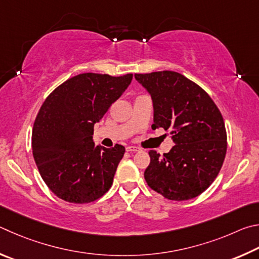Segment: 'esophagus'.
I'll return each mask as SVG.
<instances>
[{
  "instance_id": "34e87169",
  "label": "esophagus",
  "mask_w": 259,
  "mask_h": 259,
  "mask_svg": "<svg viewBox=\"0 0 259 259\" xmlns=\"http://www.w3.org/2000/svg\"><path fill=\"white\" fill-rule=\"evenodd\" d=\"M126 151H128V152H137V151H139V148L133 147V146H130V147L126 148Z\"/></svg>"
}]
</instances>
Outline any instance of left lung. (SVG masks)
<instances>
[{"instance_id":"obj_1","label":"left lung","mask_w":259,"mask_h":259,"mask_svg":"<svg viewBox=\"0 0 259 259\" xmlns=\"http://www.w3.org/2000/svg\"><path fill=\"white\" fill-rule=\"evenodd\" d=\"M153 102L152 128H164L175 146L160 156L149 151L144 179L169 200L196 198L214 182L223 165L228 137L215 102L194 81L170 70L135 74Z\"/></svg>"}]
</instances>
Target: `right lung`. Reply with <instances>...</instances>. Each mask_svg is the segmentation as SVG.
I'll use <instances>...</instances> for the list:
<instances>
[{
  "label": "right lung",
  "mask_w": 259,
  "mask_h": 259,
  "mask_svg": "<svg viewBox=\"0 0 259 259\" xmlns=\"http://www.w3.org/2000/svg\"><path fill=\"white\" fill-rule=\"evenodd\" d=\"M132 78L133 74L85 72L63 81L45 99L34 121L31 149L40 176L58 198L89 203L111 188L125 148L95 147L94 124Z\"/></svg>",
  "instance_id": "add662e5"
}]
</instances>
